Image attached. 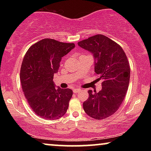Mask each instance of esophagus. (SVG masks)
Returning a JSON list of instances; mask_svg holds the SVG:
<instances>
[{"instance_id":"esophagus-1","label":"esophagus","mask_w":151,"mask_h":151,"mask_svg":"<svg viewBox=\"0 0 151 151\" xmlns=\"http://www.w3.org/2000/svg\"><path fill=\"white\" fill-rule=\"evenodd\" d=\"M80 91H81V90H80V88H74V89H73V93H78V92H80Z\"/></svg>"}]
</instances>
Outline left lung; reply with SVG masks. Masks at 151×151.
Masks as SVG:
<instances>
[{"instance_id":"left-lung-1","label":"left lung","mask_w":151,"mask_h":151,"mask_svg":"<svg viewBox=\"0 0 151 151\" xmlns=\"http://www.w3.org/2000/svg\"><path fill=\"white\" fill-rule=\"evenodd\" d=\"M78 46L94 57L95 75L102 80V90H88L83 108L88 116L97 120L105 119L116 112L121 106L129 88L130 66L124 51L119 45L102 34L80 41Z\"/></svg>"}]
</instances>
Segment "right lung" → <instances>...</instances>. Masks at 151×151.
I'll use <instances>...</instances> for the list:
<instances>
[{
    "instance_id": "obj_1",
    "label": "right lung",
    "mask_w": 151,
    "mask_h": 151,
    "mask_svg": "<svg viewBox=\"0 0 151 151\" xmlns=\"http://www.w3.org/2000/svg\"><path fill=\"white\" fill-rule=\"evenodd\" d=\"M75 47L53 39H42L27 51L20 78L24 96L31 109L40 118L55 120L67 112L73 91L55 86L53 78L62 58Z\"/></svg>"
}]
</instances>
